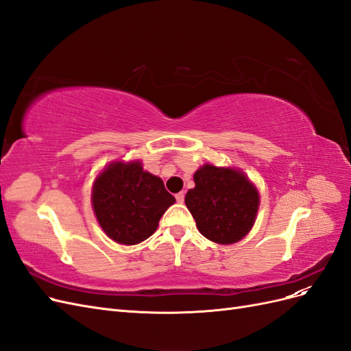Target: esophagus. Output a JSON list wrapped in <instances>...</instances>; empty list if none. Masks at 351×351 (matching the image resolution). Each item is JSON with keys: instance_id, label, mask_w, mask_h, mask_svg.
Wrapping results in <instances>:
<instances>
[{"instance_id": "esophagus-1", "label": "esophagus", "mask_w": 351, "mask_h": 351, "mask_svg": "<svg viewBox=\"0 0 351 351\" xmlns=\"http://www.w3.org/2000/svg\"><path fill=\"white\" fill-rule=\"evenodd\" d=\"M176 200L178 202V204H183V202H184V193H183V192L177 193V195H176Z\"/></svg>"}]
</instances>
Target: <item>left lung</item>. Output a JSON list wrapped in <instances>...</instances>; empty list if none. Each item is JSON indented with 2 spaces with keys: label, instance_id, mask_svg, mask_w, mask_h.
Wrapping results in <instances>:
<instances>
[{
  "label": "left lung",
  "instance_id": "1",
  "mask_svg": "<svg viewBox=\"0 0 351 351\" xmlns=\"http://www.w3.org/2000/svg\"><path fill=\"white\" fill-rule=\"evenodd\" d=\"M195 189L186 195V206L197 230L208 240L231 244L250 231L259 208V193L237 169L204 165L195 173Z\"/></svg>",
  "mask_w": 351,
  "mask_h": 351
}]
</instances>
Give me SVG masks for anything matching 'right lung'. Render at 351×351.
I'll return each instance as SVG.
<instances>
[{
  "label": "right lung",
  "mask_w": 351,
  "mask_h": 351,
  "mask_svg": "<svg viewBox=\"0 0 351 351\" xmlns=\"http://www.w3.org/2000/svg\"><path fill=\"white\" fill-rule=\"evenodd\" d=\"M174 202L162 180L143 171L141 162L108 165L92 192L99 226L110 239L121 244H137L151 237Z\"/></svg>",
  "instance_id": "add662e5"
}]
</instances>
